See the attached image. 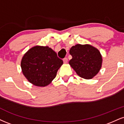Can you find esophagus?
<instances>
[{
    "mask_svg": "<svg viewBox=\"0 0 124 124\" xmlns=\"http://www.w3.org/2000/svg\"><path fill=\"white\" fill-rule=\"evenodd\" d=\"M63 62L64 63H67V62H68V58H63Z\"/></svg>",
    "mask_w": 124,
    "mask_h": 124,
    "instance_id": "34e87169",
    "label": "esophagus"
}]
</instances>
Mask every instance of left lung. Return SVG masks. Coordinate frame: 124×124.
Listing matches in <instances>:
<instances>
[{
	"label": "left lung",
	"mask_w": 124,
	"mask_h": 124,
	"mask_svg": "<svg viewBox=\"0 0 124 124\" xmlns=\"http://www.w3.org/2000/svg\"><path fill=\"white\" fill-rule=\"evenodd\" d=\"M69 53L72 59L69 63L80 77L91 79L99 71L102 58L96 48L89 44H76L71 48Z\"/></svg>",
	"instance_id": "left-lung-1"
}]
</instances>
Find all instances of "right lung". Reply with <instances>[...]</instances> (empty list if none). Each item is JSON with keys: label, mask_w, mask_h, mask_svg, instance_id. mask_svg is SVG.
<instances>
[{"label": "right lung", "mask_w": 124, "mask_h": 124, "mask_svg": "<svg viewBox=\"0 0 124 124\" xmlns=\"http://www.w3.org/2000/svg\"><path fill=\"white\" fill-rule=\"evenodd\" d=\"M63 61L48 46H35L22 58L21 66L23 75L36 86L50 84L56 76Z\"/></svg>", "instance_id": "right-lung-1"}]
</instances>
